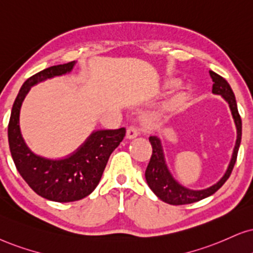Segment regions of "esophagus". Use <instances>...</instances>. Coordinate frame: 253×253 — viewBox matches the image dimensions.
Instances as JSON below:
<instances>
[{"mask_svg":"<svg viewBox=\"0 0 253 253\" xmlns=\"http://www.w3.org/2000/svg\"><path fill=\"white\" fill-rule=\"evenodd\" d=\"M139 134H140L139 129H137L135 126H129L128 128H127L126 136H127V139H134V137H136Z\"/></svg>","mask_w":253,"mask_h":253,"instance_id":"obj_1","label":"esophagus"}]
</instances>
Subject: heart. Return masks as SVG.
Returning <instances> with one entry per match:
<instances>
[{
	"instance_id": "1",
	"label": "heart",
	"mask_w": 253,
	"mask_h": 253,
	"mask_svg": "<svg viewBox=\"0 0 253 253\" xmlns=\"http://www.w3.org/2000/svg\"><path fill=\"white\" fill-rule=\"evenodd\" d=\"M182 99H176V100H174V103H172V105H174V106H176V105H180V104H182Z\"/></svg>"
}]
</instances>
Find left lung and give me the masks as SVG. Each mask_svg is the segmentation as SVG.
<instances>
[{
	"label": "left lung",
	"instance_id": "1",
	"mask_svg": "<svg viewBox=\"0 0 253 253\" xmlns=\"http://www.w3.org/2000/svg\"><path fill=\"white\" fill-rule=\"evenodd\" d=\"M209 73L213 82L212 93L222 95L225 99L226 103L229 104L230 110H231L232 118L235 120L236 128H237V140H236L235 148H233L232 158L225 174L223 175V177L216 184L203 190H191L189 188H185L183 185H181L172 177L170 171L168 170L167 165H166L161 141H160L158 136H149V142L153 147V153L145 172L146 181L148 183V187L160 200L168 204H171V206L190 204L215 194L230 177L233 166H235L236 160H237L239 145H241L242 140V119L238 113L235 94H233L231 86L229 85V83L223 77L217 75L213 71H209Z\"/></svg>",
	"mask_w": 253,
	"mask_h": 253
}]
</instances>
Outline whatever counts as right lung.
<instances>
[{
  "label": "right lung",
  "mask_w": 253,
  "mask_h": 253,
  "mask_svg": "<svg viewBox=\"0 0 253 253\" xmlns=\"http://www.w3.org/2000/svg\"><path fill=\"white\" fill-rule=\"evenodd\" d=\"M76 62L50 66L27 79L12 105L8 140L14 164L29 187L40 196L55 202H75L88 196L97 187L108 158L123 141L126 129L94 130L68 158L50 160L34 154L25 145L20 130V110L31 86L65 75Z\"/></svg>",
  "instance_id": "add662e5"
}]
</instances>
